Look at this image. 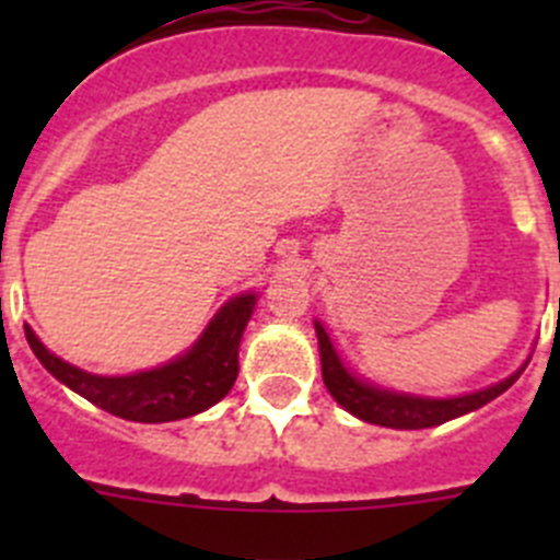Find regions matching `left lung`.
I'll list each match as a JSON object with an SVG mask.
<instances>
[{
    "label": "left lung",
    "mask_w": 560,
    "mask_h": 560,
    "mask_svg": "<svg viewBox=\"0 0 560 560\" xmlns=\"http://www.w3.org/2000/svg\"><path fill=\"white\" fill-rule=\"evenodd\" d=\"M560 308V300H558ZM316 339H319V359H323V381L328 393L334 395L339 407L348 409L355 418L375 423V427H389V429H429L440 427L446 420L459 418L465 412H474V409L485 407L488 400H493L497 395H502L504 389L516 384L518 375L524 373L516 370L513 375H508L504 381L493 384L488 389H479V393L457 395V398H420V395H404L393 393V389H381L370 381H361L359 375L350 373L345 364H341L339 353H336L334 341H330L328 330L323 328V323H314Z\"/></svg>",
    "instance_id": "1"
}]
</instances>
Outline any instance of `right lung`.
<instances>
[{"label": "right lung", "mask_w": 560, "mask_h": 560, "mask_svg": "<svg viewBox=\"0 0 560 560\" xmlns=\"http://www.w3.org/2000/svg\"><path fill=\"white\" fill-rule=\"evenodd\" d=\"M255 294H241L215 314L201 339L179 359L162 368L133 375H92L72 368L44 348L33 328L24 325L30 348L61 384L75 389L95 407L137 420V423H167L199 415L219 404L237 378V348L246 323L255 311Z\"/></svg>", "instance_id": "add662e5"}]
</instances>
